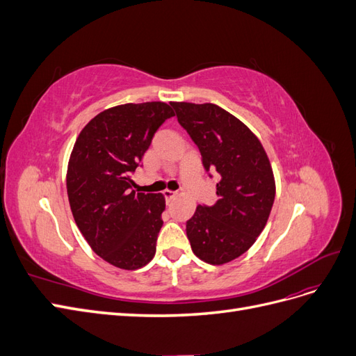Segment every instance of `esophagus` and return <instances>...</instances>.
Instances as JSON below:
<instances>
[{"mask_svg": "<svg viewBox=\"0 0 356 356\" xmlns=\"http://www.w3.org/2000/svg\"><path fill=\"white\" fill-rule=\"evenodd\" d=\"M163 196H165V199L169 202V200H172V199H174V197L177 196V193H175V191H170V190H165V191H163Z\"/></svg>", "mask_w": 356, "mask_h": 356, "instance_id": "obj_1", "label": "esophagus"}]
</instances>
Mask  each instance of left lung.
I'll return each mask as SVG.
<instances>
[{
  "label": "left lung",
  "instance_id": "left-lung-1",
  "mask_svg": "<svg viewBox=\"0 0 356 356\" xmlns=\"http://www.w3.org/2000/svg\"><path fill=\"white\" fill-rule=\"evenodd\" d=\"M170 105L197 145L204 170L220 178L217 202L199 204L186 224L191 250L209 264L229 263L250 250L266 227L276 191L270 161L250 129L218 105Z\"/></svg>",
  "mask_w": 356,
  "mask_h": 356
}]
</instances>
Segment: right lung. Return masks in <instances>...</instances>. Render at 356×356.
Returning <instances> with one entry per match:
<instances>
[{
  "label": "right lung",
  "instance_id": "add662e5",
  "mask_svg": "<svg viewBox=\"0 0 356 356\" xmlns=\"http://www.w3.org/2000/svg\"><path fill=\"white\" fill-rule=\"evenodd\" d=\"M174 115L165 102L113 106L93 117L74 144L67 191L75 224L92 250L118 268L135 270L156 254L165 197L134 190L131 175Z\"/></svg>",
  "mask_w": 356,
  "mask_h": 356
}]
</instances>
